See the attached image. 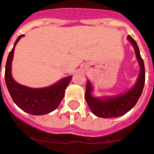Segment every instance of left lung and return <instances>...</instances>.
<instances>
[{"mask_svg":"<svg viewBox=\"0 0 154 154\" xmlns=\"http://www.w3.org/2000/svg\"><path fill=\"white\" fill-rule=\"evenodd\" d=\"M127 39L131 42L132 45L134 46L137 58L141 67V71L137 77V83L130 90L122 95L97 98L92 96V85L89 82H87L85 100L90 110L97 117L102 118H112L124 115L125 113L129 112L132 108L134 107V105H136L142 94L146 79V71L143 59L141 58L139 48L134 38L131 36H128Z\"/></svg>","mask_w":154,"mask_h":154,"instance_id":"8db88e82","label":"left lung"}]
</instances>
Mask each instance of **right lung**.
I'll list each match as a JSON object with an SVG mask.
<instances>
[{
	"instance_id": "1",
	"label": "right lung",
	"mask_w": 154,
	"mask_h": 154,
	"mask_svg": "<svg viewBox=\"0 0 154 154\" xmlns=\"http://www.w3.org/2000/svg\"><path fill=\"white\" fill-rule=\"evenodd\" d=\"M22 37L24 35L18 37L8 56L5 72L6 86L13 101L23 111L32 115L47 114L56 109L60 105L72 76L63 78L51 86L42 89H32L16 82L11 74V65L15 45Z\"/></svg>"
}]
</instances>
